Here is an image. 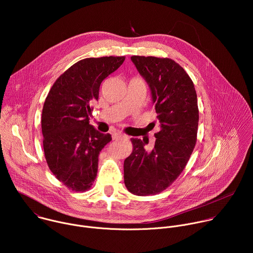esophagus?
<instances>
[{"label": "esophagus", "instance_id": "esophagus-1", "mask_svg": "<svg viewBox=\"0 0 253 253\" xmlns=\"http://www.w3.org/2000/svg\"><path fill=\"white\" fill-rule=\"evenodd\" d=\"M125 137H126V135H125L124 133H122V132H119V131H117V132H115V133L113 134V139H114V140L123 139V138H125Z\"/></svg>", "mask_w": 253, "mask_h": 253}]
</instances>
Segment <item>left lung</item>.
<instances>
[{
  "instance_id": "left-lung-1",
  "label": "left lung",
  "mask_w": 253,
  "mask_h": 253,
  "mask_svg": "<svg viewBox=\"0 0 253 253\" xmlns=\"http://www.w3.org/2000/svg\"><path fill=\"white\" fill-rule=\"evenodd\" d=\"M150 87L160 131L152 150L132 138V153L124 161V182L138 196L169 187L184 170L197 141L199 110L194 84L186 71L169 58L132 56Z\"/></svg>"
}]
</instances>
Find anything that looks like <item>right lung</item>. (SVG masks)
<instances>
[{"instance_id": "right-lung-1", "label": "right lung", "mask_w": 253, "mask_h": 253, "mask_svg": "<svg viewBox=\"0 0 253 253\" xmlns=\"http://www.w3.org/2000/svg\"><path fill=\"white\" fill-rule=\"evenodd\" d=\"M125 56L86 58L72 65L53 84L43 106V148L49 169L69 189L89 190L98 171V156L112 140L89 124L102 81Z\"/></svg>"}]
</instances>
